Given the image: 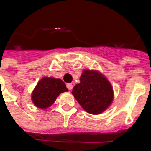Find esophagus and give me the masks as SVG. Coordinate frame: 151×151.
<instances>
[{
  "label": "esophagus",
  "mask_w": 151,
  "mask_h": 151,
  "mask_svg": "<svg viewBox=\"0 0 151 151\" xmlns=\"http://www.w3.org/2000/svg\"><path fill=\"white\" fill-rule=\"evenodd\" d=\"M66 88L70 91V90H72V88H73V85L70 84V83H68V84H66Z\"/></svg>",
  "instance_id": "1"
}]
</instances>
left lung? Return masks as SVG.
Listing matches in <instances>:
<instances>
[{
	"instance_id": "obj_1",
	"label": "left lung",
	"mask_w": 151,
	"mask_h": 151,
	"mask_svg": "<svg viewBox=\"0 0 151 151\" xmlns=\"http://www.w3.org/2000/svg\"><path fill=\"white\" fill-rule=\"evenodd\" d=\"M81 82L73 87L72 94L88 113L99 114L111 104L113 88L109 81L99 72L85 70Z\"/></svg>"
}]
</instances>
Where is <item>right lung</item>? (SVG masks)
<instances>
[{
	"mask_svg": "<svg viewBox=\"0 0 151 151\" xmlns=\"http://www.w3.org/2000/svg\"><path fill=\"white\" fill-rule=\"evenodd\" d=\"M67 91L66 84L62 80L45 77L33 91L32 101L37 107L46 109L54 103L60 93Z\"/></svg>",
	"mask_w": 151,
	"mask_h": 151,
	"instance_id": "obj_1",
	"label": "right lung"
}]
</instances>
